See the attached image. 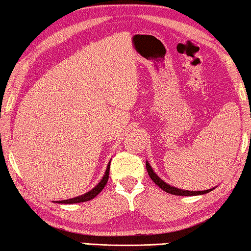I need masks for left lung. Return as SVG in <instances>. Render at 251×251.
<instances>
[{
	"instance_id": "obj_1",
	"label": "left lung",
	"mask_w": 251,
	"mask_h": 251,
	"mask_svg": "<svg viewBox=\"0 0 251 251\" xmlns=\"http://www.w3.org/2000/svg\"><path fill=\"white\" fill-rule=\"evenodd\" d=\"M146 167L148 171V174H149L150 178L156 183V184L159 186L161 190H164L165 192L171 193V195H175V196H198V195H204V193H208L210 191H213V189L206 190V191H185V190H181L177 188H174V186H171L167 183H165L162 179H160L158 176L156 175V173L152 171L151 166L149 165V162H146Z\"/></svg>"
}]
</instances>
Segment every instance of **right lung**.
Instances as JSON below:
<instances>
[{
	"instance_id": "obj_1",
	"label": "right lung",
	"mask_w": 251,
	"mask_h": 251,
	"mask_svg": "<svg viewBox=\"0 0 251 251\" xmlns=\"http://www.w3.org/2000/svg\"><path fill=\"white\" fill-rule=\"evenodd\" d=\"M109 169H110V165H108L107 171H105V174H104L103 177H102L101 182L99 183V184L95 186L93 190H91L90 192H87V193H85V195H83V196H79V197H76V198H72V199H68V200L58 201V202L59 203H77V202H84V201H89L91 199H93L94 197H97L99 193L102 191V189L104 188V185L107 184L108 178H109Z\"/></svg>"
}]
</instances>
